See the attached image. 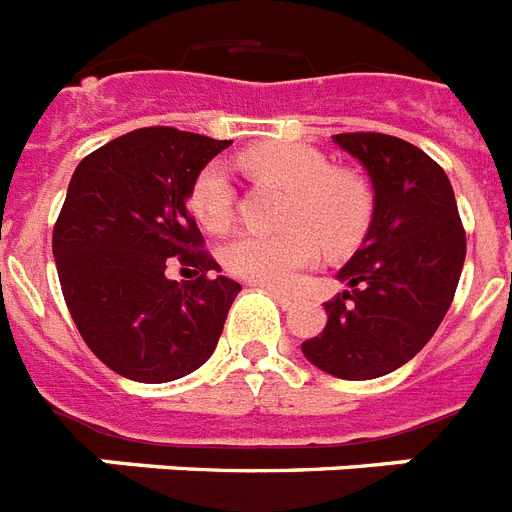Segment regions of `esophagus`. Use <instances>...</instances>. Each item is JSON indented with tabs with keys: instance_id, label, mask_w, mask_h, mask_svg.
I'll use <instances>...</instances> for the list:
<instances>
[{
	"instance_id": "esophagus-1",
	"label": "esophagus",
	"mask_w": 512,
	"mask_h": 512,
	"mask_svg": "<svg viewBox=\"0 0 512 512\" xmlns=\"http://www.w3.org/2000/svg\"><path fill=\"white\" fill-rule=\"evenodd\" d=\"M272 296H275L277 301H280L282 309H290V306H293V296H290V293H285V290H275V288H272Z\"/></svg>"
}]
</instances>
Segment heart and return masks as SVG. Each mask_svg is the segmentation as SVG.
<instances>
[{
  "label": "heart",
  "instance_id": "obj_1",
  "mask_svg": "<svg viewBox=\"0 0 512 512\" xmlns=\"http://www.w3.org/2000/svg\"><path fill=\"white\" fill-rule=\"evenodd\" d=\"M240 166L251 177L288 187L290 195L275 235L248 232L224 248V264L240 280L288 288L298 272L327 253H346L365 237L372 219V195L365 179L333 163L317 147L301 142H261L245 147ZM192 216L208 232L222 235L235 219V187L219 163L195 174L187 195Z\"/></svg>",
  "mask_w": 512,
  "mask_h": 512
}]
</instances>
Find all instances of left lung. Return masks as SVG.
Returning a JSON list of instances; mask_svg holds the SVG:
<instances>
[{"label": "left lung", "instance_id": "1", "mask_svg": "<svg viewBox=\"0 0 512 512\" xmlns=\"http://www.w3.org/2000/svg\"><path fill=\"white\" fill-rule=\"evenodd\" d=\"M370 174L372 222L338 272L349 288L325 304L327 325L301 343L306 359L343 380L410 362L441 325L465 261L455 192L431 155L380 132L333 134Z\"/></svg>", "mask_w": 512, "mask_h": 512}]
</instances>
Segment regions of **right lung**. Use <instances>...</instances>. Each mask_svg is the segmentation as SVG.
Returning a JSON list of instances; mask_svg holds the SVG:
<instances>
[{"label":"right lung","instance_id":"obj_1","mask_svg":"<svg viewBox=\"0 0 512 512\" xmlns=\"http://www.w3.org/2000/svg\"><path fill=\"white\" fill-rule=\"evenodd\" d=\"M232 145L174 126H145L97 147L73 171L52 230L57 277L94 357L124 378L166 383L214 354L240 285L214 275L187 195ZM182 263L199 277H165Z\"/></svg>","mask_w":512,"mask_h":512}]
</instances>
